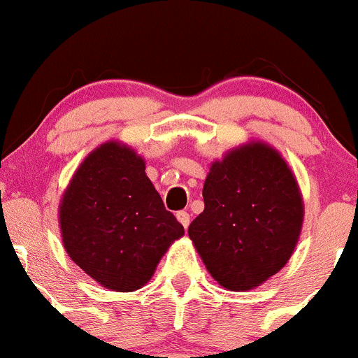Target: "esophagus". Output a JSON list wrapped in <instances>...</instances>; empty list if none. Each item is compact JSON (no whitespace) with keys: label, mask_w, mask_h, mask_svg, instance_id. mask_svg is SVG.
I'll list each match as a JSON object with an SVG mask.
<instances>
[{"label":"esophagus","mask_w":358,"mask_h":358,"mask_svg":"<svg viewBox=\"0 0 358 358\" xmlns=\"http://www.w3.org/2000/svg\"><path fill=\"white\" fill-rule=\"evenodd\" d=\"M178 221L184 226V228H187V226H189V214H187V212H184V210L178 212Z\"/></svg>","instance_id":"34e87169"}]
</instances>
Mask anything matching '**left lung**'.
Wrapping results in <instances>:
<instances>
[{"label":"left lung","mask_w":358,"mask_h":358,"mask_svg":"<svg viewBox=\"0 0 358 358\" xmlns=\"http://www.w3.org/2000/svg\"><path fill=\"white\" fill-rule=\"evenodd\" d=\"M205 208L187 228L219 285L249 291L291 259L303 226V198L277 150L249 143L210 165Z\"/></svg>","instance_id":"obj_1"}]
</instances>
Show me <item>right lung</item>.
Instances as JSON below:
<instances>
[{"label":"right lung","instance_id":"right-lung-1","mask_svg":"<svg viewBox=\"0 0 358 358\" xmlns=\"http://www.w3.org/2000/svg\"><path fill=\"white\" fill-rule=\"evenodd\" d=\"M144 171L136 151L109 141L85 158L60 201L66 252L116 292L146 285L171 243L184 235Z\"/></svg>","mask_w":358,"mask_h":358}]
</instances>
